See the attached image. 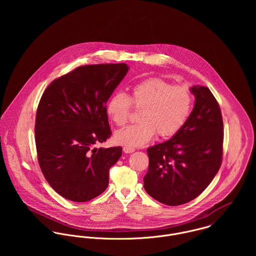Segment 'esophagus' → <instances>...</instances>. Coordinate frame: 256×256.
<instances>
[{
  "label": "esophagus",
  "mask_w": 256,
  "mask_h": 256,
  "mask_svg": "<svg viewBox=\"0 0 256 256\" xmlns=\"http://www.w3.org/2000/svg\"><path fill=\"white\" fill-rule=\"evenodd\" d=\"M123 152H126V154H130V152H135V148H129V146H124V148H123Z\"/></svg>",
  "instance_id": "obj_1"
}]
</instances>
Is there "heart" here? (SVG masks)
I'll return each mask as SVG.
<instances>
[{
    "mask_svg": "<svg viewBox=\"0 0 256 256\" xmlns=\"http://www.w3.org/2000/svg\"><path fill=\"white\" fill-rule=\"evenodd\" d=\"M143 108L141 123L116 131L117 144L129 148L146 145L156 132L162 138L172 137L185 124L192 108V94L186 86H174L160 78H152L136 84L131 96L123 92L113 94L106 104V111L117 126H123L129 119L131 106Z\"/></svg>",
    "mask_w": 256,
    "mask_h": 256,
    "instance_id": "1",
    "label": "heart"
}]
</instances>
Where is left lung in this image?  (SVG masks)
<instances>
[{
    "label": "left lung",
    "instance_id": "left-lung-1",
    "mask_svg": "<svg viewBox=\"0 0 256 256\" xmlns=\"http://www.w3.org/2000/svg\"><path fill=\"white\" fill-rule=\"evenodd\" d=\"M195 104L182 128L170 140L146 150V193L156 201L178 206L199 196L219 170L222 154V119L211 90L190 88Z\"/></svg>",
    "mask_w": 256,
    "mask_h": 256
}]
</instances>
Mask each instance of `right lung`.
Masks as SVG:
<instances>
[{"label": "right lung", "instance_id": "add662e5", "mask_svg": "<svg viewBox=\"0 0 256 256\" xmlns=\"http://www.w3.org/2000/svg\"><path fill=\"white\" fill-rule=\"evenodd\" d=\"M128 71L125 63L80 66L42 94L36 120L38 162L51 187L68 200L90 201L108 186L122 148L94 146L111 135L106 102Z\"/></svg>", "mask_w": 256, "mask_h": 256}]
</instances>
